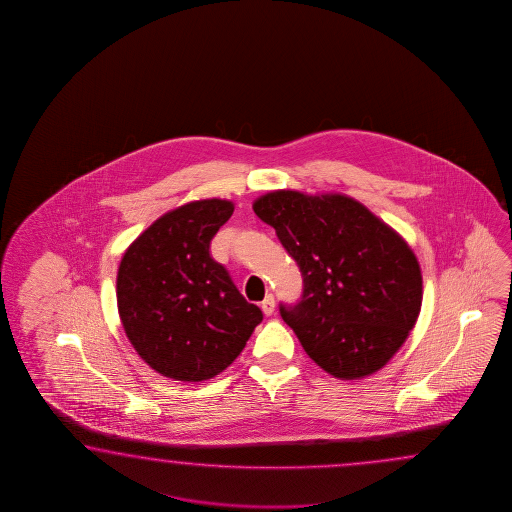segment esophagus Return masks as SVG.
Instances as JSON below:
<instances>
[{
  "mask_svg": "<svg viewBox=\"0 0 512 512\" xmlns=\"http://www.w3.org/2000/svg\"><path fill=\"white\" fill-rule=\"evenodd\" d=\"M261 311H263L267 316H271L272 313H274V296H272V294H267V296L263 298V302H261Z\"/></svg>",
  "mask_w": 512,
  "mask_h": 512,
  "instance_id": "1",
  "label": "esophagus"
}]
</instances>
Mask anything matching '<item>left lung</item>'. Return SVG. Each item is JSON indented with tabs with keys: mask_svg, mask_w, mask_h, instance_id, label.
I'll return each mask as SVG.
<instances>
[{
	"mask_svg": "<svg viewBox=\"0 0 512 512\" xmlns=\"http://www.w3.org/2000/svg\"><path fill=\"white\" fill-rule=\"evenodd\" d=\"M252 208L302 272V298L280 304V315L305 353L344 381L386 366L423 302L421 267L408 243L342 194L276 190Z\"/></svg>",
	"mask_w": 512,
	"mask_h": 512,
	"instance_id": "1",
	"label": "left lung"
}]
</instances>
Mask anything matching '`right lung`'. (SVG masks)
I'll return each instance as SVG.
<instances>
[{
    "instance_id": "obj_1",
    "label": "right lung",
    "mask_w": 512,
    "mask_h": 512,
    "mask_svg": "<svg viewBox=\"0 0 512 512\" xmlns=\"http://www.w3.org/2000/svg\"><path fill=\"white\" fill-rule=\"evenodd\" d=\"M232 212L227 199L186 203L153 221L120 260L117 305L126 337L168 379L216 377L263 320L210 256V241Z\"/></svg>"
}]
</instances>
